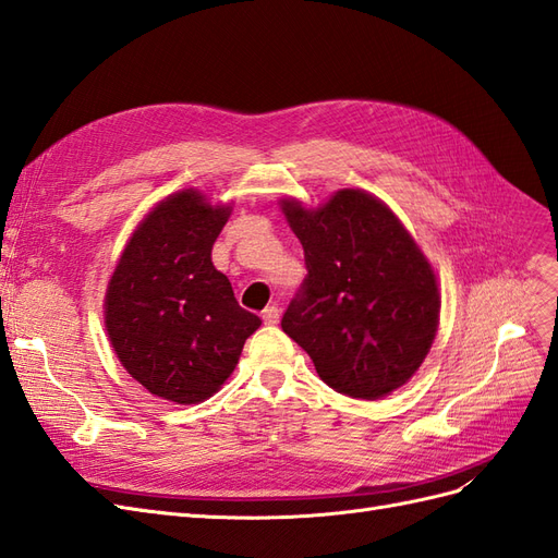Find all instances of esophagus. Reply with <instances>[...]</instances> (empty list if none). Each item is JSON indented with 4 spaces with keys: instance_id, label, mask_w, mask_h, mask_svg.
<instances>
[{
    "instance_id": "1",
    "label": "esophagus",
    "mask_w": 558,
    "mask_h": 558,
    "mask_svg": "<svg viewBox=\"0 0 558 558\" xmlns=\"http://www.w3.org/2000/svg\"><path fill=\"white\" fill-rule=\"evenodd\" d=\"M262 320H264V325H278L280 308L278 306H266L264 313H262Z\"/></svg>"
}]
</instances>
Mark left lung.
I'll list each match as a JSON object with an SVG mask.
<instances>
[{
  "mask_svg": "<svg viewBox=\"0 0 558 558\" xmlns=\"http://www.w3.org/2000/svg\"><path fill=\"white\" fill-rule=\"evenodd\" d=\"M306 278L282 331L329 388L378 400L418 372L439 325L435 270L384 201L341 189L323 208L282 198Z\"/></svg>",
  "mask_w": 558,
  "mask_h": 558,
  "instance_id": "8db88e82",
  "label": "left lung"
}]
</instances>
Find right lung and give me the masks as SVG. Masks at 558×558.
Listing matches in <instances>:
<instances>
[{
  "instance_id": "obj_1",
  "label": "right lung",
  "mask_w": 558,
  "mask_h": 558,
  "mask_svg": "<svg viewBox=\"0 0 558 558\" xmlns=\"http://www.w3.org/2000/svg\"><path fill=\"white\" fill-rule=\"evenodd\" d=\"M229 215L231 205H210L196 189L163 198L131 235L107 284L111 348L161 400L198 404L213 397L262 325L213 266Z\"/></svg>"
}]
</instances>
